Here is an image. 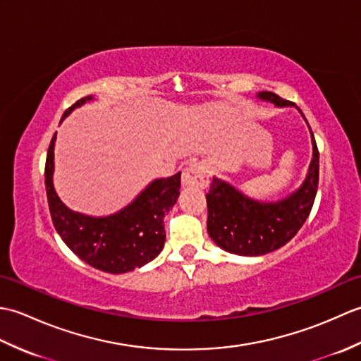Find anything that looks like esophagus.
Wrapping results in <instances>:
<instances>
[{
    "label": "esophagus",
    "instance_id": "34e87169",
    "mask_svg": "<svg viewBox=\"0 0 361 361\" xmlns=\"http://www.w3.org/2000/svg\"><path fill=\"white\" fill-rule=\"evenodd\" d=\"M209 185V172L203 163H192L183 171V186L204 189Z\"/></svg>",
    "mask_w": 361,
    "mask_h": 361
}]
</instances>
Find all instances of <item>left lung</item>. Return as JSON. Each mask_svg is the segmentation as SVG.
Returning <instances> with one entry per match:
<instances>
[{"label":"left lung","mask_w":361,"mask_h":361,"mask_svg":"<svg viewBox=\"0 0 361 361\" xmlns=\"http://www.w3.org/2000/svg\"><path fill=\"white\" fill-rule=\"evenodd\" d=\"M259 97L278 106L295 105L271 91H262ZM312 142L313 158L307 178L301 189L286 200L276 203L255 202L228 183L212 178L209 192L206 194L208 233L220 248L233 255L262 256L293 239L307 220L318 190L319 152L313 132Z\"/></svg>","instance_id":"left-lung-1"}]
</instances>
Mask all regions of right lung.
<instances>
[{
    "instance_id": "obj_1",
    "label": "right lung",
    "mask_w": 361,
    "mask_h": 361,
    "mask_svg": "<svg viewBox=\"0 0 361 361\" xmlns=\"http://www.w3.org/2000/svg\"><path fill=\"white\" fill-rule=\"evenodd\" d=\"M90 99L91 96L79 99L63 113V118ZM54 141L56 133L46 155L44 185L52 224L68 248L83 262L111 274L132 271L155 259L164 247V214L178 198L181 172L155 180L132 204L114 216L88 217L68 209L54 190Z\"/></svg>"
}]
</instances>
